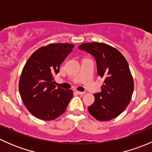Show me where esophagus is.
Listing matches in <instances>:
<instances>
[{"label":"esophagus","mask_w":152,"mask_h":152,"mask_svg":"<svg viewBox=\"0 0 152 152\" xmlns=\"http://www.w3.org/2000/svg\"><path fill=\"white\" fill-rule=\"evenodd\" d=\"M76 93H78L79 95H80V96H83L84 94L85 93V92H81V91H76Z\"/></svg>","instance_id":"esophagus-1"}]
</instances>
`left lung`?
<instances>
[{
  "label": "left lung",
  "mask_w": 152,
  "mask_h": 152,
  "mask_svg": "<svg viewBox=\"0 0 152 152\" xmlns=\"http://www.w3.org/2000/svg\"><path fill=\"white\" fill-rule=\"evenodd\" d=\"M94 56L99 76L104 79L100 93H95V102L89 113L101 121L118 117L126 108L134 90V82L126 59L119 50L102 42L79 45Z\"/></svg>",
  "instance_id": "obj_1"
}]
</instances>
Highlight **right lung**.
<instances>
[{"mask_svg":"<svg viewBox=\"0 0 152 152\" xmlns=\"http://www.w3.org/2000/svg\"><path fill=\"white\" fill-rule=\"evenodd\" d=\"M73 47L69 43L41 47L24 65L19 82L20 94L27 110L37 118L54 120L66 110L73 91L56 87L53 76L59 73L60 65Z\"/></svg>","mask_w":152,"mask_h":152,"instance_id":"1","label":"right lung"}]
</instances>
